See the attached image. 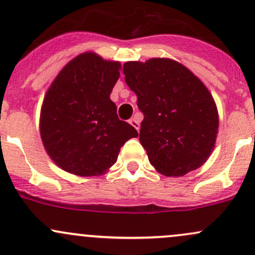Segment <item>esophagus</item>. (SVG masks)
I'll return each instance as SVG.
<instances>
[{"mask_svg": "<svg viewBox=\"0 0 255 255\" xmlns=\"http://www.w3.org/2000/svg\"><path fill=\"white\" fill-rule=\"evenodd\" d=\"M129 123H130V125H132V126H133V127H134V128H135V129H136V130H139V126H140V125H139V120H138V119H136V117H135V116H134V117H132V119H130V120H129Z\"/></svg>", "mask_w": 255, "mask_h": 255, "instance_id": "34e87169", "label": "esophagus"}]
</instances>
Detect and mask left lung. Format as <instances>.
Returning a JSON list of instances; mask_svg holds the SVG:
<instances>
[{
  "mask_svg": "<svg viewBox=\"0 0 255 255\" xmlns=\"http://www.w3.org/2000/svg\"><path fill=\"white\" fill-rule=\"evenodd\" d=\"M123 74L144 115L139 140L150 163L166 177H181L202 166L219 127L206 86L185 66L163 58L128 61Z\"/></svg>",
  "mask_w": 255,
  "mask_h": 255,
  "instance_id": "8db88e82",
  "label": "left lung"
}]
</instances>
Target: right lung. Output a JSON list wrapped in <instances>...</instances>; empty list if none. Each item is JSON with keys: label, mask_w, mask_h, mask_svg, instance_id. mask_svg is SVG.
I'll return each mask as SVG.
<instances>
[{"label": "right lung", "mask_w": 255, "mask_h": 255, "mask_svg": "<svg viewBox=\"0 0 255 255\" xmlns=\"http://www.w3.org/2000/svg\"><path fill=\"white\" fill-rule=\"evenodd\" d=\"M120 63L83 53L59 72L41 111V138L61 169L80 177L103 174L116 163L120 149L138 136L121 121L110 99Z\"/></svg>", "instance_id": "add662e5"}]
</instances>
